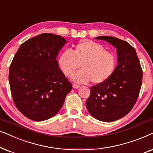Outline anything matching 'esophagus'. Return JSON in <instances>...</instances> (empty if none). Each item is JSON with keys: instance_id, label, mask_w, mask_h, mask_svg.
<instances>
[{"instance_id": "esophagus-1", "label": "esophagus", "mask_w": 153, "mask_h": 153, "mask_svg": "<svg viewBox=\"0 0 153 153\" xmlns=\"http://www.w3.org/2000/svg\"><path fill=\"white\" fill-rule=\"evenodd\" d=\"M72 86L74 88H80V85H77V84H73Z\"/></svg>"}]
</instances>
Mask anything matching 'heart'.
<instances>
[{
    "mask_svg": "<svg viewBox=\"0 0 153 153\" xmlns=\"http://www.w3.org/2000/svg\"><path fill=\"white\" fill-rule=\"evenodd\" d=\"M58 63L64 74L72 77L80 68L81 70L73 77L74 81L95 84L105 82L114 74L116 58L100 44L84 40L78 44L72 52L67 50L60 55Z\"/></svg>",
    "mask_w": 153,
    "mask_h": 153,
    "instance_id": "1",
    "label": "heart"
}]
</instances>
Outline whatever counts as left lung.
<instances>
[{
    "instance_id": "obj_1",
    "label": "left lung",
    "mask_w": 153,
    "mask_h": 153,
    "mask_svg": "<svg viewBox=\"0 0 153 153\" xmlns=\"http://www.w3.org/2000/svg\"><path fill=\"white\" fill-rule=\"evenodd\" d=\"M117 48L118 65L105 82L91 88L85 105L94 118L104 122L118 120L132 109L141 90L143 71L134 48L117 37L100 36Z\"/></svg>"
}]
</instances>
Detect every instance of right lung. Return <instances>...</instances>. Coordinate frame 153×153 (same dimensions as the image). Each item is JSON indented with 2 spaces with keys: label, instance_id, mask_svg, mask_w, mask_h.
I'll list each match as a JSON object with an SVG mask.
<instances>
[{
  "label": "right lung",
  "instance_id": "right-lung-1",
  "mask_svg": "<svg viewBox=\"0 0 153 153\" xmlns=\"http://www.w3.org/2000/svg\"><path fill=\"white\" fill-rule=\"evenodd\" d=\"M66 42L62 36L42 33L22 44L10 64L14 103L31 120L42 121L55 116L72 88L56 59Z\"/></svg>",
  "mask_w": 153,
  "mask_h": 153
}]
</instances>
